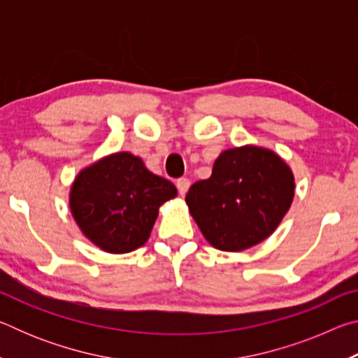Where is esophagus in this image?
<instances>
[{
	"label": "esophagus",
	"mask_w": 358,
	"mask_h": 358,
	"mask_svg": "<svg viewBox=\"0 0 358 358\" xmlns=\"http://www.w3.org/2000/svg\"><path fill=\"white\" fill-rule=\"evenodd\" d=\"M191 186V181L187 178H180L177 180V187H178V192L181 194V196H185V194L187 192V189H189Z\"/></svg>",
	"instance_id": "1"
}]
</instances>
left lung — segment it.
<instances>
[{
	"instance_id": "1",
	"label": "left lung",
	"mask_w": 358,
	"mask_h": 358,
	"mask_svg": "<svg viewBox=\"0 0 358 358\" xmlns=\"http://www.w3.org/2000/svg\"><path fill=\"white\" fill-rule=\"evenodd\" d=\"M294 196L286 161L273 150L243 145L216 157L211 177L189 187L186 205L211 246L238 252L275 232Z\"/></svg>"
}]
</instances>
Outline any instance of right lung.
Instances as JSON below:
<instances>
[{"instance_id":"obj_1","label":"right lung","mask_w":358,"mask_h":358,"mask_svg":"<svg viewBox=\"0 0 358 358\" xmlns=\"http://www.w3.org/2000/svg\"><path fill=\"white\" fill-rule=\"evenodd\" d=\"M173 197L177 187L172 181L150 172L138 156L118 151L77 173L69 208L94 246L124 254L147 243L159 207Z\"/></svg>"}]
</instances>
